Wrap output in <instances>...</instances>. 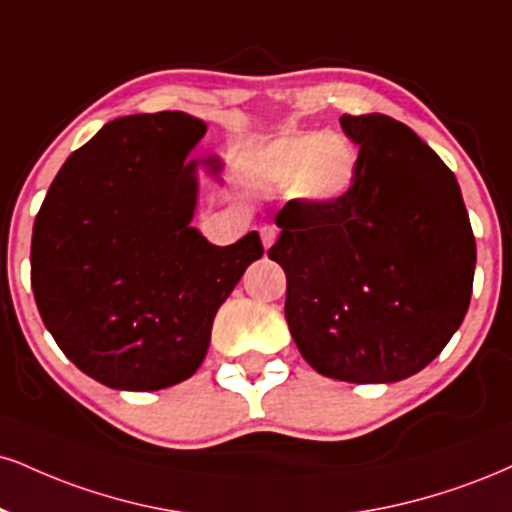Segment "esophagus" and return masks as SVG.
Here are the masks:
<instances>
[{
  "label": "esophagus",
  "mask_w": 512,
  "mask_h": 512,
  "mask_svg": "<svg viewBox=\"0 0 512 512\" xmlns=\"http://www.w3.org/2000/svg\"><path fill=\"white\" fill-rule=\"evenodd\" d=\"M276 233H279V229H276L274 224H264V226H262L260 236H262L264 248H272V243L276 240Z\"/></svg>",
  "instance_id": "esophagus-1"
}]
</instances>
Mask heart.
Returning a JSON list of instances; mask_svg holds the SVG:
<instances>
[{"label":"heart","mask_w":512,"mask_h":512,"mask_svg":"<svg viewBox=\"0 0 512 512\" xmlns=\"http://www.w3.org/2000/svg\"><path fill=\"white\" fill-rule=\"evenodd\" d=\"M357 147L338 131H300L269 140L245 159L250 176L269 188H288L293 200L312 207L336 205L353 188Z\"/></svg>","instance_id":"b5f03b06"}]
</instances>
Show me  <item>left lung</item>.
I'll use <instances>...</instances> for the list:
<instances>
[{"instance_id": "8db88e82", "label": "left lung", "mask_w": 512, "mask_h": 512, "mask_svg": "<svg viewBox=\"0 0 512 512\" xmlns=\"http://www.w3.org/2000/svg\"><path fill=\"white\" fill-rule=\"evenodd\" d=\"M360 145L336 205L291 200L269 260L286 272V322L324 377L391 384L446 348L470 307L474 245L453 171L405 123L341 116Z\"/></svg>"}]
</instances>
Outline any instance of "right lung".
<instances>
[{
	"mask_svg": "<svg viewBox=\"0 0 512 512\" xmlns=\"http://www.w3.org/2000/svg\"><path fill=\"white\" fill-rule=\"evenodd\" d=\"M207 126L183 112L109 121L66 159L33 226L30 283L47 331L100 384L157 391L193 377L217 310L262 257L250 231L212 245L190 226ZM219 174L217 157L202 162Z\"/></svg>",
	"mask_w": 512,
	"mask_h": 512,
	"instance_id": "obj_1",
	"label": "right lung"
}]
</instances>
